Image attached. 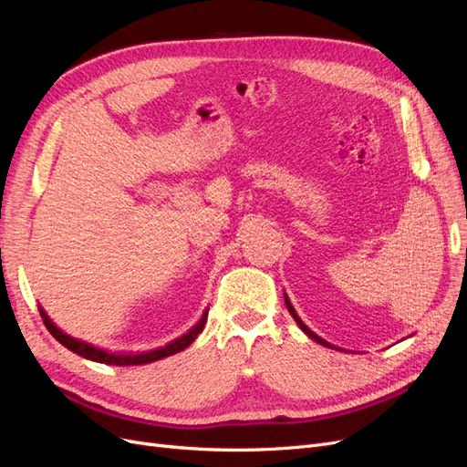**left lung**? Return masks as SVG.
Segmentation results:
<instances>
[{"instance_id":"1","label":"left lung","mask_w":467,"mask_h":467,"mask_svg":"<svg viewBox=\"0 0 467 467\" xmlns=\"http://www.w3.org/2000/svg\"><path fill=\"white\" fill-rule=\"evenodd\" d=\"M285 302H286V307H288V312H290V316H292V317L296 319V323H298V325H300V329H302V331H304V333H306V335H307L309 338H314V341H316V343H319V345H323V347H329V348H335V347H333L331 343H327V341H325V338L317 337V335H316V333H314L312 329H309V327H307V325H306V323H304V321L300 319V316H298V314H296V309H294V306L290 304V300H288V296H286V294H285Z\"/></svg>"}]
</instances>
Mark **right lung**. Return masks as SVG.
I'll list each match as a JSON object with an SVG mask.
<instances>
[{"mask_svg": "<svg viewBox=\"0 0 467 467\" xmlns=\"http://www.w3.org/2000/svg\"><path fill=\"white\" fill-rule=\"evenodd\" d=\"M40 309V316H42V321H45L47 329L52 333V337L56 338V341L62 343L66 348H69L72 352H76V355L88 358V360H93V362H101V364H115V366H138V364H150V362H155V360H161L165 357H171L175 355V352H181L185 350L199 333H202L204 329V323H206V317H208V309L202 314L201 321L194 325L192 329H189L185 335H181L179 338H175V341L167 343L165 347H160V348H153V350H146V352H110V350H105V348H99L95 345H89L86 341H79V338L72 337L64 333L60 327H56L54 321L48 317V314L42 309V306H38Z\"/></svg>", "mask_w": 467, "mask_h": 467, "instance_id": "add662e5", "label": "right lung"}]
</instances>
